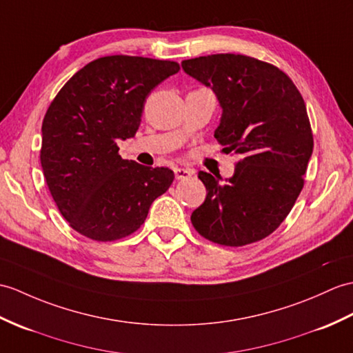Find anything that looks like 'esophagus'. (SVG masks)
<instances>
[{
  "label": "esophagus",
  "instance_id": "1",
  "mask_svg": "<svg viewBox=\"0 0 353 353\" xmlns=\"http://www.w3.org/2000/svg\"><path fill=\"white\" fill-rule=\"evenodd\" d=\"M174 174H176L177 180H185V179L192 177L194 171L188 170V168H174Z\"/></svg>",
  "mask_w": 353,
  "mask_h": 353
}]
</instances>
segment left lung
I'll return each mask as SVG.
<instances>
[{"instance_id": "left-lung-1", "label": "left lung", "mask_w": 353, "mask_h": 353, "mask_svg": "<svg viewBox=\"0 0 353 353\" xmlns=\"http://www.w3.org/2000/svg\"><path fill=\"white\" fill-rule=\"evenodd\" d=\"M183 70L214 90L223 106L215 138L241 154L224 183L206 171V200L191 215L208 241L243 247L274 233L304 188L313 132L299 90L276 65L241 54L182 61Z\"/></svg>"}]
</instances>
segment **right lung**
I'll return each mask as SVG.
<instances>
[{"label":"right lung","instance_id":"add662e5","mask_svg":"<svg viewBox=\"0 0 353 353\" xmlns=\"http://www.w3.org/2000/svg\"><path fill=\"white\" fill-rule=\"evenodd\" d=\"M179 70L170 60L101 57L49 105L40 163L57 208L79 234L97 242L132 234L173 183L170 168L121 159L117 141L137 134L145 97Z\"/></svg>","mask_w":353,"mask_h":353}]
</instances>
